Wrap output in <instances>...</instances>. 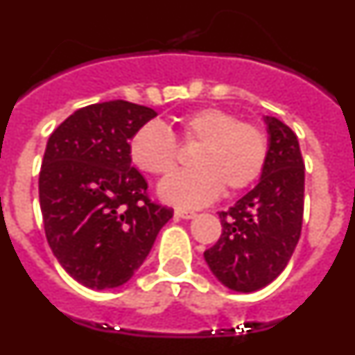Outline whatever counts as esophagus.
<instances>
[{
    "label": "esophagus",
    "mask_w": 355,
    "mask_h": 355,
    "mask_svg": "<svg viewBox=\"0 0 355 355\" xmlns=\"http://www.w3.org/2000/svg\"><path fill=\"white\" fill-rule=\"evenodd\" d=\"M175 216H180V218H193V216H196V211H188V209H175Z\"/></svg>",
    "instance_id": "esophagus-1"
}]
</instances>
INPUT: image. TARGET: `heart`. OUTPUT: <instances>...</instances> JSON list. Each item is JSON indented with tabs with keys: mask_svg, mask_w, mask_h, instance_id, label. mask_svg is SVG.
<instances>
[{
	"mask_svg": "<svg viewBox=\"0 0 355 355\" xmlns=\"http://www.w3.org/2000/svg\"><path fill=\"white\" fill-rule=\"evenodd\" d=\"M184 142H199L193 168L175 172L159 184L168 202L199 208L220 196L240 192L261 175L268 158V139L256 122L240 121L220 106L188 112L178 119ZM128 153L137 168L153 175L171 174L178 165L180 146L165 124L149 121L131 135Z\"/></svg>",
	"mask_w": 355,
	"mask_h": 355,
	"instance_id": "b5f03b06",
	"label": "heart"
}]
</instances>
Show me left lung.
<instances>
[{"label": "left lung", "mask_w": 355, "mask_h": 355, "mask_svg": "<svg viewBox=\"0 0 355 355\" xmlns=\"http://www.w3.org/2000/svg\"><path fill=\"white\" fill-rule=\"evenodd\" d=\"M268 158L261 180L227 211L222 234L205 252L209 270L229 290L250 293L286 268L299 243L304 215V159L290 126L265 117Z\"/></svg>", "instance_id": "8db88e82"}]
</instances>
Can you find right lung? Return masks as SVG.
<instances>
[{
  "label": "right lung",
  "instance_id": "add662e5",
  "mask_svg": "<svg viewBox=\"0 0 355 355\" xmlns=\"http://www.w3.org/2000/svg\"><path fill=\"white\" fill-rule=\"evenodd\" d=\"M156 117L130 101L76 110L51 133L39 174L44 231L64 270L87 288L128 283L172 208L147 196L128 153L131 135Z\"/></svg>",
  "mask_w": 355,
  "mask_h": 355
}]
</instances>
